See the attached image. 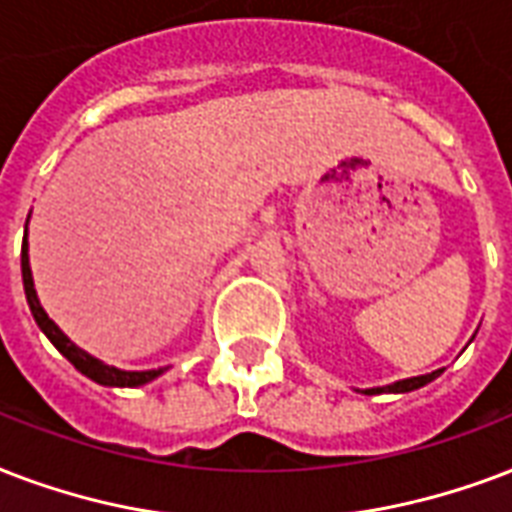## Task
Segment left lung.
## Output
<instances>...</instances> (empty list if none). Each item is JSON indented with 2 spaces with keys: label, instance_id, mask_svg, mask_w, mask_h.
<instances>
[{
  "label": "left lung",
  "instance_id": "obj_1",
  "mask_svg": "<svg viewBox=\"0 0 512 512\" xmlns=\"http://www.w3.org/2000/svg\"><path fill=\"white\" fill-rule=\"evenodd\" d=\"M443 370H432L427 376H413V378H403V381H395V384H386V386H373V389H357V392H365V395H405V392H413V389H421L429 381H435Z\"/></svg>",
  "mask_w": 512,
  "mask_h": 512
}]
</instances>
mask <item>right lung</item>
<instances>
[{
	"label": "right lung",
	"instance_id": "right-lung-1",
	"mask_svg": "<svg viewBox=\"0 0 512 512\" xmlns=\"http://www.w3.org/2000/svg\"><path fill=\"white\" fill-rule=\"evenodd\" d=\"M21 273H23V292H26V300H29L31 317L39 325V330L48 335V341L56 346L66 360L72 362L74 368L80 370L83 376H88L91 381L101 386H144L155 381L158 376H163L169 368L158 370H120L115 365H107V362L96 360L93 354H88L85 349H80L77 343L69 341V335L61 330V327L48 317V311L42 308L37 298V290H34V279H31V265H29V220H26V233H23V247H21Z\"/></svg>",
	"mask_w": 512,
	"mask_h": 512
}]
</instances>
